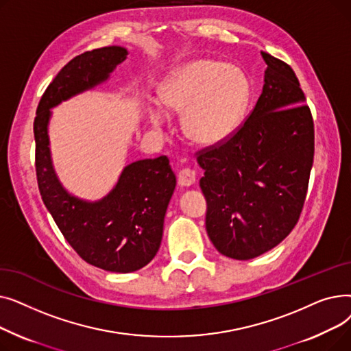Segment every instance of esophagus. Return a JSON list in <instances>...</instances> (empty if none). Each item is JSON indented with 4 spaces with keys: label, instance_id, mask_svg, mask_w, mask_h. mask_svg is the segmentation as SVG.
<instances>
[{
    "label": "esophagus",
    "instance_id": "34e87169",
    "mask_svg": "<svg viewBox=\"0 0 351 351\" xmlns=\"http://www.w3.org/2000/svg\"><path fill=\"white\" fill-rule=\"evenodd\" d=\"M196 180V172L191 168H183L178 173V183L180 186H191Z\"/></svg>",
    "mask_w": 351,
    "mask_h": 351
}]
</instances>
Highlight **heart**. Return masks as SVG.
Returning <instances> with one entry per match:
<instances>
[{
  "label": "heart",
  "instance_id": "heart-1",
  "mask_svg": "<svg viewBox=\"0 0 351 351\" xmlns=\"http://www.w3.org/2000/svg\"><path fill=\"white\" fill-rule=\"evenodd\" d=\"M250 98V84L245 73L223 62L197 60L178 68L159 90L162 106L183 112L185 135L200 145H216L230 138L242 123ZM155 126L163 115L154 110Z\"/></svg>",
  "mask_w": 351,
  "mask_h": 351
}]
</instances>
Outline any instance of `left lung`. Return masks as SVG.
I'll use <instances>...</instances> for the list:
<instances>
[{
    "mask_svg": "<svg viewBox=\"0 0 351 351\" xmlns=\"http://www.w3.org/2000/svg\"><path fill=\"white\" fill-rule=\"evenodd\" d=\"M262 57L265 85L250 115L230 138L196 154L208 236L236 261L266 253L296 226L315 156V123L296 73Z\"/></svg>",
    "mask_w": 351,
    "mask_h": 351,
    "instance_id": "left-lung-1",
    "label": "left lung"
}]
</instances>
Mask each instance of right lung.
<instances>
[{"label": "right lung", "mask_w": 351, "mask_h": 351, "mask_svg": "<svg viewBox=\"0 0 351 351\" xmlns=\"http://www.w3.org/2000/svg\"><path fill=\"white\" fill-rule=\"evenodd\" d=\"M122 47L86 51L71 60L45 89L34 119L35 171L44 205L82 259L114 273H131L159 250L163 219L176 186L169 159L136 160L123 168L115 188L97 202L68 193L53 171L48 122L51 108L92 89L126 60Z\"/></svg>", "instance_id": "obj_1"}]
</instances>
